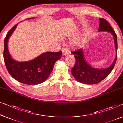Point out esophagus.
Listing matches in <instances>:
<instances>
[{
	"instance_id": "obj_1",
	"label": "esophagus",
	"mask_w": 123,
	"mask_h": 123,
	"mask_svg": "<svg viewBox=\"0 0 123 123\" xmlns=\"http://www.w3.org/2000/svg\"><path fill=\"white\" fill-rule=\"evenodd\" d=\"M62 52H63V56H66L67 55L70 54V51L68 50V49L64 48L62 50Z\"/></svg>"
}]
</instances>
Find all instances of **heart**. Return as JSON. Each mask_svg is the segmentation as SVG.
I'll list each match as a JSON object with an SVG mask.
<instances>
[{"label":"heart","mask_w":123,"mask_h":123,"mask_svg":"<svg viewBox=\"0 0 123 123\" xmlns=\"http://www.w3.org/2000/svg\"><path fill=\"white\" fill-rule=\"evenodd\" d=\"M83 43H84V41L83 40H79L76 42V45H82V44H83Z\"/></svg>","instance_id":"1"}]
</instances>
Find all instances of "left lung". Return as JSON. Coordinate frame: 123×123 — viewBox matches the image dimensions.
I'll return each mask as SVG.
<instances>
[{
	"label": "left lung",
	"mask_w": 123,
	"mask_h": 123,
	"mask_svg": "<svg viewBox=\"0 0 123 123\" xmlns=\"http://www.w3.org/2000/svg\"><path fill=\"white\" fill-rule=\"evenodd\" d=\"M100 24L99 26V31H108L111 32L114 36V44L116 50V56L115 60L111 66L105 69H97L91 66L87 63L84 58L83 49H80L71 53L76 58V63L71 69V72L75 79L80 83L94 85L99 83L107 77L113 70L117 58L118 43L117 36L111 24L106 20L99 18Z\"/></svg>",
	"instance_id": "1"
}]
</instances>
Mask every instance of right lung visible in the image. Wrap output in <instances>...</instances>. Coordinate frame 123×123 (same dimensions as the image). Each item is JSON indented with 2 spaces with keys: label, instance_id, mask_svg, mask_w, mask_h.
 <instances>
[{
  "label": "right lung",
  "instance_id": "obj_1",
  "mask_svg": "<svg viewBox=\"0 0 123 123\" xmlns=\"http://www.w3.org/2000/svg\"><path fill=\"white\" fill-rule=\"evenodd\" d=\"M18 24L9 30L4 38L3 56L6 68L12 78L22 83L34 85L43 83L50 76L56 62L61 58L62 52H45L29 61H15L9 54L8 42Z\"/></svg>",
  "mask_w": 123,
  "mask_h": 123
}]
</instances>
